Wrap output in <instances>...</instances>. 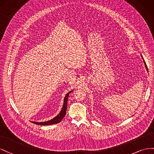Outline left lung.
<instances>
[{
  "instance_id": "1",
  "label": "left lung",
  "mask_w": 154,
  "mask_h": 154,
  "mask_svg": "<svg viewBox=\"0 0 154 154\" xmlns=\"http://www.w3.org/2000/svg\"><path fill=\"white\" fill-rule=\"evenodd\" d=\"M144 64H145V67H146V70L148 72V68H147V66H146V63H145V61L144 60Z\"/></svg>"
}]
</instances>
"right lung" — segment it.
<instances>
[{
	"label": "right lung",
	"instance_id": "1",
	"mask_svg": "<svg viewBox=\"0 0 154 154\" xmlns=\"http://www.w3.org/2000/svg\"><path fill=\"white\" fill-rule=\"evenodd\" d=\"M72 91H69V93H68L66 95L65 97H64V104H63V108H62V109H61L60 112L59 113V114L57 116H56L54 119H51L50 121H46V122H32L33 123L35 124V125H51L57 124V123H59V122H60L66 115V109H67V103H68V95Z\"/></svg>",
	"mask_w": 154,
	"mask_h": 154
}]
</instances>
